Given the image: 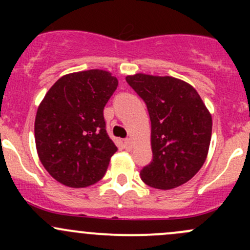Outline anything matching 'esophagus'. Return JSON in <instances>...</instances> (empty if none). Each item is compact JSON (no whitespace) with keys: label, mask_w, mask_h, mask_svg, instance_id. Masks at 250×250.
Masks as SVG:
<instances>
[{"label":"esophagus","mask_w":250,"mask_h":250,"mask_svg":"<svg viewBox=\"0 0 250 250\" xmlns=\"http://www.w3.org/2000/svg\"><path fill=\"white\" fill-rule=\"evenodd\" d=\"M123 145H125V150H130V148H132V141H130V139H125Z\"/></svg>","instance_id":"esophagus-1"}]
</instances>
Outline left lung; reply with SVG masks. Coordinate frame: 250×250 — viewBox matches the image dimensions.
Returning a JSON list of instances; mask_svg holds the SVG:
<instances>
[{"label": "left lung", "mask_w": 250, "mask_h": 250, "mask_svg": "<svg viewBox=\"0 0 250 250\" xmlns=\"http://www.w3.org/2000/svg\"><path fill=\"white\" fill-rule=\"evenodd\" d=\"M128 84L145 102L151 120L152 161L140 172L151 188L170 190L202 168L211 138V115L191 84L170 76L135 74Z\"/></svg>", "instance_id": "obj_1"}]
</instances>
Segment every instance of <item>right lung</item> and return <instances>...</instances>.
Returning <instances> with one entry per match:
<instances>
[{
	"label": "right lung",
	"instance_id": "obj_1",
	"mask_svg": "<svg viewBox=\"0 0 250 250\" xmlns=\"http://www.w3.org/2000/svg\"><path fill=\"white\" fill-rule=\"evenodd\" d=\"M118 85L105 70L60 77L37 109L35 141L46 170L69 188H87L106 173L117 151L105 128L104 107Z\"/></svg>",
	"mask_w": 250,
	"mask_h": 250
}]
</instances>
